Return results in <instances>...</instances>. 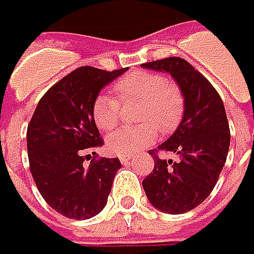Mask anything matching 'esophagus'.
I'll use <instances>...</instances> for the list:
<instances>
[{
  "mask_svg": "<svg viewBox=\"0 0 254 254\" xmlns=\"http://www.w3.org/2000/svg\"><path fill=\"white\" fill-rule=\"evenodd\" d=\"M130 159H132V156H130V154H124V156H119V160H121V163H122V164H127V163L129 162Z\"/></svg>",
  "mask_w": 254,
  "mask_h": 254,
  "instance_id": "obj_1",
  "label": "esophagus"
}]
</instances>
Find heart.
I'll use <instances>...</instances> for the list:
<instances>
[{"mask_svg":"<svg viewBox=\"0 0 254 254\" xmlns=\"http://www.w3.org/2000/svg\"><path fill=\"white\" fill-rule=\"evenodd\" d=\"M117 99L100 94L92 104V118L102 130L118 125L119 102L139 101L137 119L146 122L137 127H122L107 137V149L112 154H132L154 139L156 126L160 132L176 129L184 114V97L180 88L167 83L166 77L152 71L137 70L114 84Z\"/></svg>","mask_w":254,"mask_h":254,"instance_id":"1","label":"heart"}]
</instances>
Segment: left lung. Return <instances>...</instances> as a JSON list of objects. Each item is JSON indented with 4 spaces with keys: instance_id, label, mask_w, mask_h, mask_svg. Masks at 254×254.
Listing matches in <instances>:
<instances>
[{
    "instance_id": "8db88e82",
    "label": "left lung",
    "mask_w": 254,
    "mask_h": 254,
    "mask_svg": "<svg viewBox=\"0 0 254 254\" xmlns=\"http://www.w3.org/2000/svg\"><path fill=\"white\" fill-rule=\"evenodd\" d=\"M142 67L169 73L184 97V114L174 133L159 146L179 154V162L160 159L142 181L150 204L166 214L194 209L211 194L229 152L231 132L223 102L214 85L181 57L143 63Z\"/></svg>"
}]
</instances>
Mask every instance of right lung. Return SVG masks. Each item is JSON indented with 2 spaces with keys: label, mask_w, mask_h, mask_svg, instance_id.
Returning <instances> with one entry per match:
<instances>
[{
  "label": "right lung",
  "mask_w": 254,
  "mask_h": 254,
  "mask_svg": "<svg viewBox=\"0 0 254 254\" xmlns=\"http://www.w3.org/2000/svg\"><path fill=\"white\" fill-rule=\"evenodd\" d=\"M127 70L78 67L49 88L28 125L32 177L45 201L66 218L90 219L107 205L122 164L117 157L92 159L88 166L84 160L87 152L104 143L92 104L107 84Z\"/></svg>",
  "instance_id": "right-lung-1"
}]
</instances>
